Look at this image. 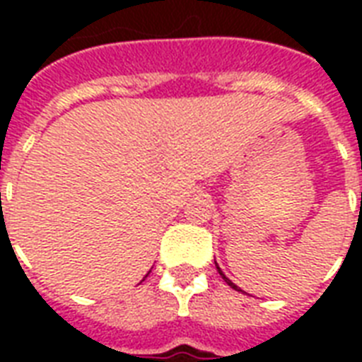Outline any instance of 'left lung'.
Returning <instances> with one entry per match:
<instances>
[{
    "label": "left lung",
    "mask_w": 362,
    "mask_h": 362,
    "mask_svg": "<svg viewBox=\"0 0 362 362\" xmlns=\"http://www.w3.org/2000/svg\"><path fill=\"white\" fill-rule=\"evenodd\" d=\"M216 269H218V272H220V276H221V278H223V280H226V284H227V286H231L233 289H235V291H242L240 287H238V286H235V284H233V281L229 280V278H227V276L223 274V272H221V269H220V267H218V263H216Z\"/></svg>",
    "instance_id": "obj_1"
}]
</instances>
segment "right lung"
<instances>
[{
  "label": "right lung",
  "instance_id": "1",
  "mask_svg": "<svg viewBox=\"0 0 362 362\" xmlns=\"http://www.w3.org/2000/svg\"><path fill=\"white\" fill-rule=\"evenodd\" d=\"M146 276H148V274H146Z\"/></svg>",
  "mask_w": 362,
  "mask_h": 362
}]
</instances>
